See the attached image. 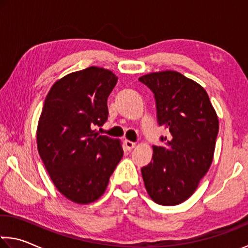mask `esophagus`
Masks as SVG:
<instances>
[{"instance_id": "obj_1", "label": "esophagus", "mask_w": 248, "mask_h": 248, "mask_svg": "<svg viewBox=\"0 0 248 248\" xmlns=\"http://www.w3.org/2000/svg\"><path fill=\"white\" fill-rule=\"evenodd\" d=\"M124 143L125 148H127L128 150H131V149H133V148L136 147V142H132V141L127 140V139H125V140L124 141Z\"/></svg>"}]
</instances>
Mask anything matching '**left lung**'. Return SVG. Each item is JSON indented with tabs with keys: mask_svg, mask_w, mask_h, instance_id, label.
Returning <instances> with one entry per match:
<instances>
[{
	"mask_svg": "<svg viewBox=\"0 0 248 248\" xmlns=\"http://www.w3.org/2000/svg\"><path fill=\"white\" fill-rule=\"evenodd\" d=\"M155 93L158 123L171 136L152 145L153 156L141 169L144 186L160 205H178L190 198L213 161L218 117L201 85L174 70L139 78Z\"/></svg>",
	"mask_w": 248,
	"mask_h": 248,
	"instance_id": "obj_1",
	"label": "left lung"
}]
</instances>
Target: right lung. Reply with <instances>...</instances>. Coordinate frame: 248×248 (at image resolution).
I'll return each mask as SVG.
<instances>
[{
  "instance_id": "obj_1",
  "label": "right lung",
  "mask_w": 248,
  "mask_h": 248,
  "mask_svg": "<svg viewBox=\"0 0 248 248\" xmlns=\"http://www.w3.org/2000/svg\"><path fill=\"white\" fill-rule=\"evenodd\" d=\"M117 80L111 70L92 66L55 81L45 98L38 153L54 186L74 203L97 201L124 155L119 139L93 129L107 121V99Z\"/></svg>"
}]
</instances>
